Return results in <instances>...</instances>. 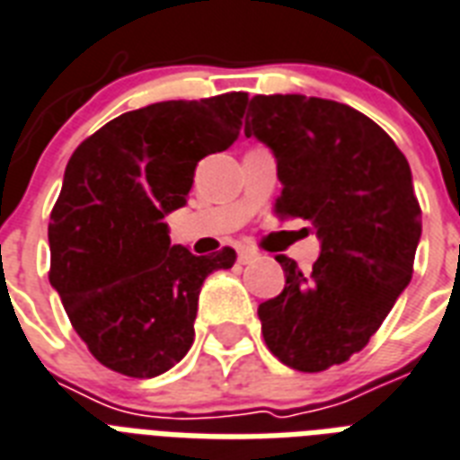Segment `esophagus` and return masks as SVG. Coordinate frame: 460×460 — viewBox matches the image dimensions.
<instances>
[{
	"mask_svg": "<svg viewBox=\"0 0 460 460\" xmlns=\"http://www.w3.org/2000/svg\"><path fill=\"white\" fill-rule=\"evenodd\" d=\"M255 258H258V253H255V251H251V248H241V251H238V262H243V265L253 262Z\"/></svg>",
	"mask_w": 460,
	"mask_h": 460,
	"instance_id": "1",
	"label": "esophagus"
}]
</instances>
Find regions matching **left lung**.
<instances>
[{"instance_id":"8db88e82","label":"left lung","mask_w":460,"mask_h":460,"mask_svg":"<svg viewBox=\"0 0 460 460\" xmlns=\"http://www.w3.org/2000/svg\"><path fill=\"white\" fill-rule=\"evenodd\" d=\"M245 137L275 154L277 215L321 238L311 275L277 255L287 285L258 306L262 338L287 367L325 371L367 347L412 277L422 212L408 159L364 113L299 93L253 96Z\"/></svg>"}]
</instances>
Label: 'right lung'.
Returning <instances> with one entry per match:
<instances>
[{"mask_svg":"<svg viewBox=\"0 0 460 460\" xmlns=\"http://www.w3.org/2000/svg\"><path fill=\"white\" fill-rule=\"evenodd\" d=\"M248 93L161 101L86 137L52 207L50 285L89 352L108 369L152 378L188 355L199 287L236 262L234 248L192 255L164 217L188 202L207 154L241 132Z\"/></svg>","mask_w":460,"mask_h":460,"instance_id":"right-lung-1","label":"right lung"}]
</instances>
